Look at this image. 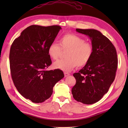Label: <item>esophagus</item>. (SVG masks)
<instances>
[{"instance_id": "1", "label": "esophagus", "mask_w": 128, "mask_h": 128, "mask_svg": "<svg viewBox=\"0 0 128 128\" xmlns=\"http://www.w3.org/2000/svg\"><path fill=\"white\" fill-rule=\"evenodd\" d=\"M70 75V74L69 73H68V72H64V76H65V77H67V76H69Z\"/></svg>"}]
</instances>
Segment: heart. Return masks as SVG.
Wrapping results in <instances>:
<instances>
[{
	"mask_svg": "<svg viewBox=\"0 0 128 128\" xmlns=\"http://www.w3.org/2000/svg\"><path fill=\"white\" fill-rule=\"evenodd\" d=\"M62 50H67L66 59L54 62V68L69 72L77 66H85L93 54V47L91 43L86 42L82 38L77 35L66 34L59 40V44L53 42L48 48V54L53 59L58 58Z\"/></svg>",
	"mask_w": 128,
	"mask_h": 128,
	"instance_id": "heart-1",
	"label": "heart"
}]
</instances>
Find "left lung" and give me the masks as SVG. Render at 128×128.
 <instances>
[{"mask_svg":"<svg viewBox=\"0 0 128 128\" xmlns=\"http://www.w3.org/2000/svg\"><path fill=\"white\" fill-rule=\"evenodd\" d=\"M91 40L93 54L79 72L74 73L76 84L72 90L74 98L86 104L98 101L114 80L118 58L114 46L101 32L94 29H76Z\"/></svg>","mask_w":128,"mask_h":128,"instance_id":"left-lung-1","label":"left lung"}]
</instances>
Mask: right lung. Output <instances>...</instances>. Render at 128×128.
<instances>
[{
  "instance_id": "1",
  "label": "right lung",
  "mask_w": 128,
  "mask_h": 128,
  "mask_svg": "<svg viewBox=\"0 0 128 128\" xmlns=\"http://www.w3.org/2000/svg\"><path fill=\"white\" fill-rule=\"evenodd\" d=\"M61 29L58 25L30 26L11 46L10 67L14 84L19 93L34 103L48 99L54 85L64 76L59 69L46 70L52 64L48 48Z\"/></svg>"
}]
</instances>
